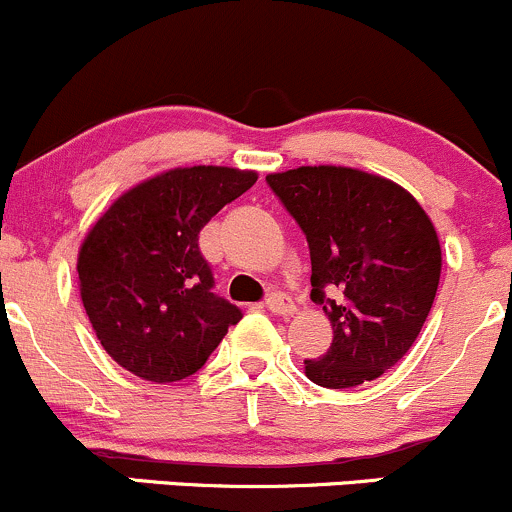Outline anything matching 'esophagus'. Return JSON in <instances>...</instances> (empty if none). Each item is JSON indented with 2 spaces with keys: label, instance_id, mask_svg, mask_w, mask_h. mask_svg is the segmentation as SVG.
Instances as JSON below:
<instances>
[{
  "label": "esophagus",
  "instance_id": "34e87169",
  "mask_svg": "<svg viewBox=\"0 0 512 512\" xmlns=\"http://www.w3.org/2000/svg\"><path fill=\"white\" fill-rule=\"evenodd\" d=\"M266 307L273 312V315H283V317L295 315V302L290 300L288 295H283V293H271V295H268Z\"/></svg>",
  "mask_w": 512,
  "mask_h": 512
}]
</instances>
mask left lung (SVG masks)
Returning <instances> with one entry per match:
<instances>
[{
    "label": "left lung",
    "mask_w": 512,
    "mask_h": 512,
    "mask_svg": "<svg viewBox=\"0 0 512 512\" xmlns=\"http://www.w3.org/2000/svg\"><path fill=\"white\" fill-rule=\"evenodd\" d=\"M266 183L305 232L310 298L332 322V344L305 361V376L322 388L383 376L408 354L437 295L432 219L408 190L366 170L300 166Z\"/></svg>",
    "instance_id": "1"
}]
</instances>
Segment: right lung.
Returning <instances> with one entry per match:
<instances>
[{
  "label": "right lung",
  "instance_id": "right-lung-1",
  "mask_svg": "<svg viewBox=\"0 0 512 512\" xmlns=\"http://www.w3.org/2000/svg\"><path fill=\"white\" fill-rule=\"evenodd\" d=\"M258 180L227 166L173 168L119 195L78 254L80 298L109 356L151 383L205 366L241 310L212 293L200 229Z\"/></svg>",
  "mask_w": 512,
  "mask_h": 512
}]
</instances>
